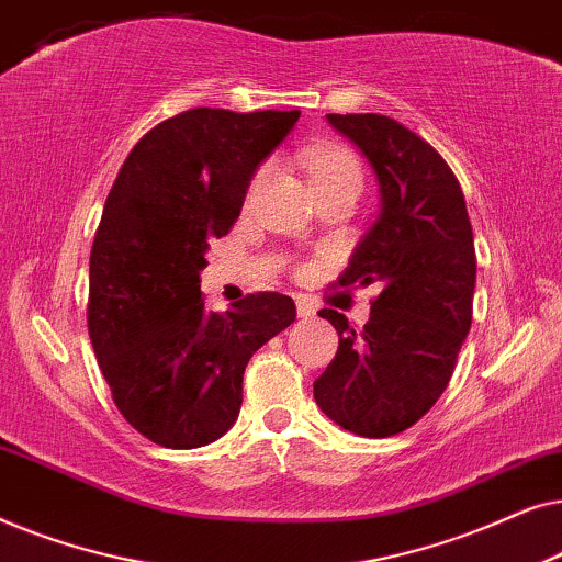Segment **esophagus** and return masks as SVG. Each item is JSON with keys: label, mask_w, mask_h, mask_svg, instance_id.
I'll list each match as a JSON object with an SVG mask.
<instances>
[{"label": "esophagus", "mask_w": 562, "mask_h": 562, "mask_svg": "<svg viewBox=\"0 0 562 562\" xmlns=\"http://www.w3.org/2000/svg\"><path fill=\"white\" fill-rule=\"evenodd\" d=\"M296 314H299V317H302V319H312V317H314V306H312L310 302H306V299L299 296V299H296Z\"/></svg>", "instance_id": "34e87169"}]
</instances>
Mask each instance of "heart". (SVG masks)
Wrapping results in <instances>:
<instances>
[{
	"mask_svg": "<svg viewBox=\"0 0 562 562\" xmlns=\"http://www.w3.org/2000/svg\"><path fill=\"white\" fill-rule=\"evenodd\" d=\"M306 171H310V181L314 191L322 189H350L360 194L363 189V166L356 158V153H350L342 145H319L306 153ZM268 176V166L252 176L250 181V196L263 187Z\"/></svg>",
	"mask_w": 562,
	"mask_h": 562,
	"instance_id": "b5f03b06",
	"label": "heart"
}]
</instances>
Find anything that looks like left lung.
Wrapping results in <instances>:
<instances>
[{
	"label": "left lung",
	"instance_id": "1",
	"mask_svg": "<svg viewBox=\"0 0 562 562\" xmlns=\"http://www.w3.org/2000/svg\"><path fill=\"white\" fill-rule=\"evenodd\" d=\"M327 122L358 145L381 187L379 220L337 281L381 291L363 329L319 312L340 345L314 398L348 432L391 437L432 409L456 371L473 319V229L456 173L409 127L383 114Z\"/></svg>",
	"mask_w": 562,
	"mask_h": 562
}]
</instances>
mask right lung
<instances>
[{"label": "right lung", "mask_w": 562, "mask_h": 562, "mask_svg": "<svg viewBox=\"0 0 562 562\" xmlns=\"http://www.w3.org/2000/svg\"><path fill=\"white\" fill-rule=\"evenodd\" d=\"M299 114L181 112L137 140L112 183L89 258V337L120 414L150 442L220 440L240 414L252 352L296 319L276 291L206 312L199 271Z\"/></svg>", "instance_id": "1"}]
</instances>
